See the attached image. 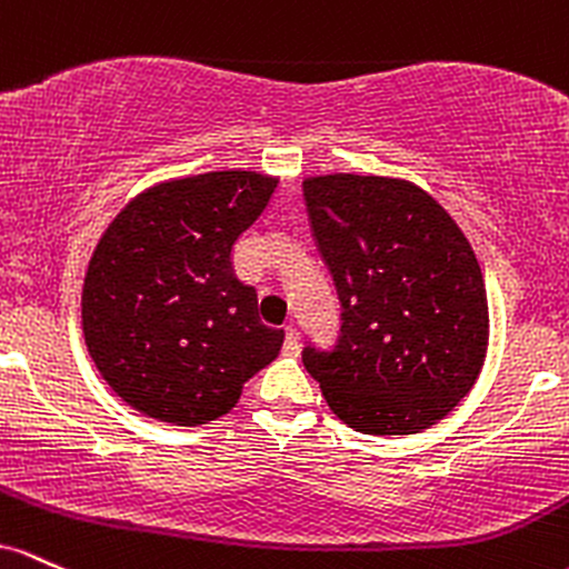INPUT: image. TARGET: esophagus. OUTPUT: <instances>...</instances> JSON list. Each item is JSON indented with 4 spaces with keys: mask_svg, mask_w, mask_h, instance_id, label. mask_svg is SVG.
Instances as JSON below:
<instances>
[{
    "mask_svg": "<svg viewBox=\"0 0 569 569\" xmlns=\"http://www.w3.org/2000/svg\"><path fill=\"white\" fill-rule=\"evenodd\" d=\"M282 352L296 357L298 352H301V338H298V330L292 328H284V343H282Z\"/></svg>",
    "mask_w": 569,
    "mask_h": 569,
    "instance_id": "esophagus-1",
    "label": "esophagus"
}]
</instances>
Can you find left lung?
<instances>
[{
  "label": "left lung",
  "instance_id": "obj_1",
  "mask_svg": "<svg viewBox=\"0 0 569 569\" xmlns=\"http://www.w3.org/2000/svg\"><path fill=\"white\" fill-rule=\"evenodd\" d=\"M303 203L341 303L336 341L303 343L306 370L357 432L427 430L470 392L487 357V287L468 239L403 180L315 177Z\"/></svg>",
  "mask_w": 569,
  "mask_h": 569
}]
</instances>
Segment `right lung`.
Masks as SVG:
<instances>
[{
    "instance_id": "obj_1",
    "label": "right lung",
    "mask_w": 569,
    "mask_h": 569,
    "mask_svg": "<svg viewBox=\"0 0 569 569\" xmlns=\"http://www.w3.org/2000/svg\"><path fill=\"white\" fill-rule=\"evenodd\" d=\"M277 180L212 171L133 199L101 236L82 287L88 352L118 398L169 425H207L236 406L282 347L231 250Z\"/></svg>"
}]
</instances>
